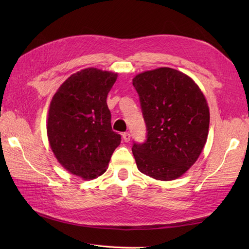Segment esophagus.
<instances>
[{
  "instance_id": "obj_1",
  "label": "esophagus",
  "mask_w": 249,
  "mask_h": 249,
  "mask_svg": "<svg viewBox=\"0 0 249 249\" xmlns=\"http://www.w3.org/2000/svg\"><path fill=\"white\" fill-rule=\"evenodd\" d=\"M123 138L124 140V142H129L131 139V134L129 132H125L123 134Z\"/></svg>"
}]
</instances>
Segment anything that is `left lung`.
Instances as JSON below:
<instances>
[{
    "mask_svg": "<svg viewBox=\"0 0 249 249\" xmlns=\"http://www.w3.org/2000/svg\"><path fill=\"white\" fill-rule=\"evenodd\" d=\"M146 140L134 142L138 169L160 180H172L196 162L205 146L210 112L205 95L190 77L169 67L137 74Z\"/></svg>",
    "mask_w": 249,
    "mask_h": 249,
    "instance_id": "1",
    "label": "left lung"
}]
</instances>
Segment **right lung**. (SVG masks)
<instances>
[{"label": "right lung", "mask_w": 249, "mask_h": 249, "mask_svg": "<svg viewBox=\"0 0 249 249\" xmlns=\"http://www.w3.org/2000/svg\"><path fill=\"white\" fill-rule=\"evenodd\" d=\"M116 79L115 72L89 67L71 74L52 99L47 124L51 148L67 171L83 179L102 176L120 144L107 105Z\"/></svg>", "instance_id": "1"}]
</instances>
